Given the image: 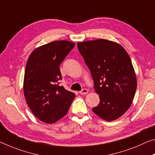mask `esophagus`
<instances>
[{
    "label": "esophagus",
    "instance_id": "obj_1",
    "mask_svg": "<svg viewBox=\"0 0 155 155\" xmlns=\"http://www.w3.org/2000/svg\"><path fill=\"white\" fill-rule=\"evenodd\" d=\"M79 93L81 94H86L88 93V90L87 89H83L81 91H80Z\"/></svg>",
    "mask_w": 155,
    "mask_h": 155
}]
</instances>
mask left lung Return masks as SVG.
<instances>
[{"label":"left lung","instance_id":"obj_1","mask_svg":"<svg viewBox=\"0 0 155 155\" xmlns=\"http://www.w3.org/2000/svg\"><path fill=\"white\" fill-rule=\"evenodd\" d=\"M77 48L92 74L100 103L92 111L107 121L121 117L132 103L137 77L126 50L114 41L78 42Z\"/></svg>","mask_w":155,"mask_h":155}]
</instances>
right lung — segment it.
I'll use <instances>...</instances> for the list:
<instances>
[{
    "instance_id": "1",
    "label": "right lung",
    "mask_w": 155,
    "mask_h": 155,
    "mask_svg": "<svg viewBox=\"0 0 155 155\" xmlns=\"http://www.w3.org/2000/svg\"><path fill=\"white\" fill-rule=\"evenodd\" d=\"M74 43L52 41L38 47L29 55L25 70L23 92L33 114L45 124H54L65 116L75 94L58 85L59 65Z\"/></svg>"
}]
</instances>
